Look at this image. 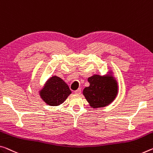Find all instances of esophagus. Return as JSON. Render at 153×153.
Wrapping results in <instances>:
<instances>
[{
  "label": "esophagus",
  "mask_w": 153,
  "mask_h": 153,
  "mask_svg": "<svg viewBox=\"0 0 153 153\" xmlns=\"http://www.w3.org/2000/svg\"><path fill=\"white\" fill-rule=\"evenodd\" d=\"M74 93L76 94H79L81 93V88H78L77 90H76V91H75Z\"/></svg>",
  "instance_id": "34e87169"
}]
</instances>
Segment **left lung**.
Instances as JSON below:
<instances>
[{
	"instance_id": "obj_1",
	"label": "left lung",
	"mask_w": 153,
	"mask_h": 153,
	"mask_svg": "<svg viewBox=\"0 0 153 153\" xmlns=\"http://www.w3.org/2000/svg\"><path fill=\"white\" fill-rule=\"evenodd\" d=\"M88 82L90 86L84 88L83 94L91 108H104L115 100L118 85L111 70L103 76L94 74L88 77Z\"/></svg>"
}]
</instances>
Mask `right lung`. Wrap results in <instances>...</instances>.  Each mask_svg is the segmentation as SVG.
Listing matches in <instances>:
<instances>
[{
    "label": "right lung",
    "instance_id": "1",
    "mask_svg": "<svg viewBox=\"0 0 153 153\" xmlns=\"http://www.w3.org/2000/svg\"><path fill=\"white\" fill-rule=\"evenodd\" d=\"M39 94L46 104L58 106L64 103L71 91L63 79L52 76L45 81L44 85L39 91Z\"/></svg>",
    "mask_w": 153,
    "mask_h": 153
}]
</instances>
